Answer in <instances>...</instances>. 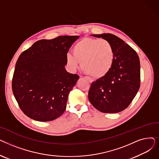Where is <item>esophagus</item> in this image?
I'll use <instances>...</instances> for the list:
<instances>
[{"instance_id": "obj_1", "label": "esophagus", "mask_w": 159, "mask_h": 159, "mask_svg": "<svg viewBox=\"0 0 159 159\" xmlns=\"http://www.w3.org/2000/svg\"><path fill=\"white\" fill-rule=\"evenodd\" d=\"M90 83H91V82H93V79H92V78H91V77H85Z\"/></svg>"}]
</instances>
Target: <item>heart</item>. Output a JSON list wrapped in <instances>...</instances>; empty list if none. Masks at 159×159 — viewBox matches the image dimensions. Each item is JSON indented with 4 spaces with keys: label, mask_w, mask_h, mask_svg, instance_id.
I'll use <instances>...</instances> for the list:
<instances>
[{
    "label": "heart",
    "mask_w": 159,
    "mask_h": 159,
    "mask_svg": "<svg viewBox=\"0 0 159 159\" xmlns=\"http://www.w3.org/2000/svg\"><path fill=\"white\" fill-rule=\"evenodd\" d=\"M73 52L66 55L70 71H76L82 62V68L95 77L104 76L114 62V48L106 39H83L73 46Z\"/></svg>",
    "instance_id": "1"
}]
</instances>
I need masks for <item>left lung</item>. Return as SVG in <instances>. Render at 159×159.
<instances>
[{
    "mask_svg": "<svg viewBox=\"0 0 159 159\" xmlns=\"http://www.w3.org/2000/svg\"><path fill=\"white\" fill-rule=\"evenodd\" d=\"M91 36L109 41L114 48L115 58L108 73L91 84L89 101L101 112H120L129 105L140 88L139 56L124 40L111 33Z\"/></svg>",
    "mask_w": 159,
    "mask_h": 159,
    "instance_id": "obj_1",
    "label": "left lung"
}]
</instances>
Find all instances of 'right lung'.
I'll use <instances>...</instances> for the list:
<instances>
[{
	"label": "right lung",
	"mask_w": 159,
	"mask_h": 159,
	"mask_svg": "<svg viewBox=\"0 0 159 159\" xmlns=\"http://www.w3.org/2000/svg\"><path fill=\"white\" fill-rule=\"evenodd\" d=\"M79 36L42 39L23 52L15 64L12 90L24 113L37 121L53 120L64 112L79 79L65 69L66 55Z\"/></svg>",
	"instance_id": "right-lung-1"
}]
</instances>
